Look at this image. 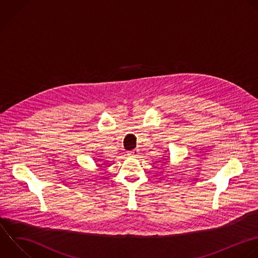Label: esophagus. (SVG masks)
Returning a JSON list of instances; mask_svg holds the SVG:
<instances>
[{
	"label": "esophagus",
	"instance_id": "esophagus-1",
	"mask_svg": "<svg viewBox=\"0 0 258 258\" xmlns=\"http://www.w3.org/2000/svg\"><path fill=\"white\" fill-rule=\"evenodd\" d=\"M138 153H139L138 149H134V150H132V151H129V152H128V155L131 156V157H137V156H138Z\"/></svg>",
	"mask_w": 258,
	"mask_h": 258
}]
</instances>
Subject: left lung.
<instances>
[{
  "instance_id": "1",
  "label": "left lung",
  "mask_w": 258,
  "mask_h": 258,
  "mask_svg": "<svg viewBox=\"0 0 258 258\" xmlns=\"http://www.w3.org/2000/svg\"><path fill=\"white\" fill-rule=\"evenodd\" d=\"M163 160H169V157H166V158H164ZM168 162V161H167Z\"/></svg>"
}]
</instances>
